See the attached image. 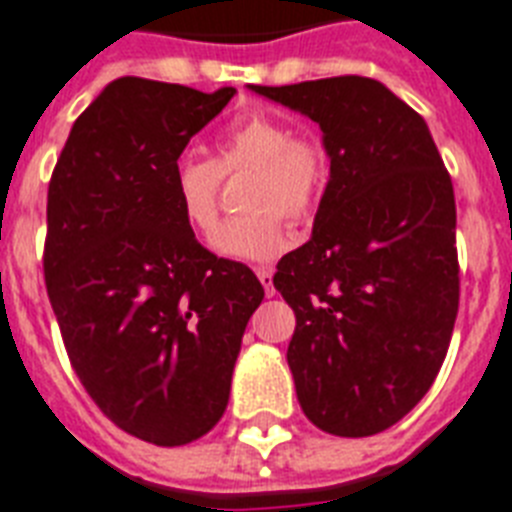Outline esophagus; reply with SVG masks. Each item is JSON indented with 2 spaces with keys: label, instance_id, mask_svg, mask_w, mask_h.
I'll list each match as a JSON object with an SVG mask.
<instances>
[{
  "label": "esophagus",
  "instance_id": "34e87169",
  "mask_svg": "<svg viewBox=\"0 0 512 512\" xmlns=\"http://www.w3.org/2000/svg\"><path fill=\"white\" fill-rule=\"evenodd\" d=\"M256 275H259L261 285H264V293H267V296H275V285H272V275H275V269L259 267L256 269Z\"/></svg>",
  "mask_w": 512,
  "mask_h": 512
}]
</instances>
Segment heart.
<instances>
[{
  "instance_id": "heart-1",
  "label": "heart",
  "mask_w": 512,
  "mask_h": 512,
  "mask_svg": "<svg viewBox=\"0 0 512 512\" xmlns=\"http://www.w3.org/2000/svg\"><path fill=\"white\" fill-rule=\"evenodd\" d=\"M240 171H251L253 177L240 200L248 214L224 222L211 245L224 259L264 264L290 243L280 216L301 224L317 214L330 182V155L322 142L298 137L277 116L237 118L219 134L214 161L182 155L171 169V198L195 235H211L222 177Z\"/></svg>"
}]
</instances>
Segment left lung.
I'll list each match as a JSON object with an SVG mask.
<instances>
[{"mask_svg": "<svg viewBox=\"0 0 512 512\" xmlns=\"http://www.w3.org/2000/svg\"><path fill=\"white\" fill-rule=\"evenodd\" d=\"M251 89L320 124L330 155L312 240L272 280L296 314L298 404L333 436L386 431L431 388L455 327L452 179L423 116L380 81Z\"/></svg>", "mask_w": 512, "mask_h": 512, "instance_id": "left-lung-1", "label": "left lung"}]
</instances>
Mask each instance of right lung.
<instances>
[{
    "mask_svg": "<svg viewBox=\"0 0 512 512\" xmlns=\"http://www.w3.org/2000/svg\"><path fill=\"white\" fill-rule=\"evenodd\" d=\"M232 94L110 81L49 179L44 280L68 359L121 431L158 447L219 423L264 298L251 269L195 240L171 198L174 163Z\"/></svg>",
    "mask_w": 512,
    "mask_h": 512,
    "instance_id": "add662e5",
    "label": "right lung"
}]
</instances>
